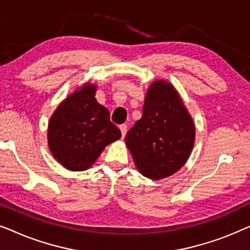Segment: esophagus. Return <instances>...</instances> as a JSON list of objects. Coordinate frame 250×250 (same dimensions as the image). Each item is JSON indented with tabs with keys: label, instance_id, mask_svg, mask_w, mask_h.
<instances>
[{
	"label": "esophagus",
	"instance_id": "34e87169",
	"mask_svg": "<svg viewBox=\"0 0 250 250\" xmlns=\"http://www.w3.org/2000/svg\"><path fill=\"white\" fill-rule=\"evenodd\" d=\"M119 129H121V132H122V138H124V136L126 135V132H127V126H126L125 124L119 125Z\"/></svg>",
	"mask_w": 250,
	"mask_h": 250
}]
</instances>
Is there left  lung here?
<instances>
[{"label": "left lung", "instance_id": "obj_1", "mask_svg": "<svg viewBox=\"0 0 250 250\" xmlns=\"http://www.w3.org/2000/svg\"><path fill=\"white\" fill-rule=\"evenodd\" d=\"M196 129L182 99L166 81H156L146 94L142 118L125 142L139 172L151 180L176 173L187 163Z\"/></svg>", "mask_w": 250, "mask_h": 250}]
</instances>
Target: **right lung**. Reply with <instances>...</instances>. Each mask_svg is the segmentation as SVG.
<instances>
[{"label":"right lung","instance_id":"obj_1","mask_svg":"<svg viewBox=\"0 0 250 250\" xmlns=\"http://www.w3.org/2000/svg\"><path fill=\"white\" fill-rule=\"evenodd\" d=\"M95 90L86 83L64 99L50 119V151L67 169L90 168L105 146L122 136L108 109L98 104Z\"/></svg>","mask_w":250,"mask_h":250}]
</instances>
